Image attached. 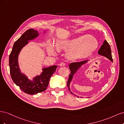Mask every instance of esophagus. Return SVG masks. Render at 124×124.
<instances>
[{
	"label": "esophagus",
	"instance_id": "1",
	"mask_svg": "<svg viewBox=\"0 0 124 124\" xmlns=\"http://www.w3.org/2000/svg\"><path fill=\"white\" fill-rule=\"evenodd\" d=\"M66 66V63L64 62H61L59 64V66H61V67H63V66Z\"/></svg>",
	"mask_w": 124,
	"mask_h": 124
}]
</instances>
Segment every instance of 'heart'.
Segmentation results:
<instances>
[{"label": "heart", "mask_w": 124, "mask_h": 124, "mask_svg": "<svg viewBox=\"0 0 124 124\" xmlns=\"http://www.w3.org/2000/svg\"><path fill=\"white\" fill-rule=\"evenodd\" d=\"M98 43L92 36L79 37L71 39L59 40L55 44L58 51H68L67 56L69 59H83L88 57L97 47ZM47 52L50 55L55 54L54 46L49 43Z\"/></svg>", "instance_id": "obj_1"}]
</instances>
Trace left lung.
<instances>
[{
	"mask_svg": "<svg viewBox=\"0 0 124 124\" xmlns=\"http://www.w3.org/2000/svg\"><path fill=\"white\" fill-rule=\"evenodd\" d=\"M98 53V54H99L100 55H102L103 56H104V57H107V58L110 60L111 62H113V59H112V57L111 47H110L109 44L108 43V42L106 40L104 41L103 44L101 46L100 48H99ZM87 62H88V61L87 60V61H84L83 62H72V63H71L69 65V69L71 71V73H70V74H69L68 80L67 83V86H68L69 91L71 92V93L76 96L77 95L74 94V93H72L70 91V83L72 80L74 74L77 72V71L78 70V69L80 68H81V67L82 65H84L85 63H86ZM77 97H78V96H77ZM81 98H82V97H81Z\"/></svg>",
	"mask_w": 124,
	"mask_h": 124,
	"instance_id": "obj_1",
	"label": "left lung"
}]
</instances>
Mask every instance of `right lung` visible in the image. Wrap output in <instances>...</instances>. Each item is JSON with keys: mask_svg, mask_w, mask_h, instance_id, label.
Wrapping results in <instances>:
<instances>
[{"mask_svg": "<svg viewBox=\"0 0 124 124\" xmlns=\"http://www.w3.org/2000/svg\"><path fill=\"white\" fill-rule=\"evenodd\" d=\"M46 32L44 31V33ZM39 35V32L33 29L26 31L17 39L12 47L9 56V67L11 77L14 83L19 86L24 93L29 95L37 94L46 91L48 86L50 78L55 72L57 66H52L42 68V72L32 80L21 72L18 62V57L21 50L28 43L29 40L35 39Z\"/></svg>", "mask_w": 124, "mask_h": 124, "instance_id": "1", "label": "right lung"}]
</instances>
